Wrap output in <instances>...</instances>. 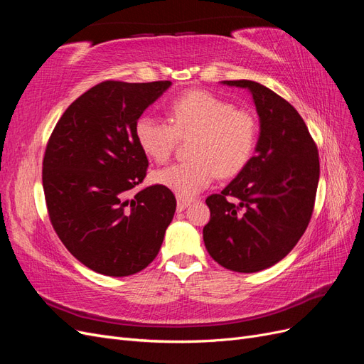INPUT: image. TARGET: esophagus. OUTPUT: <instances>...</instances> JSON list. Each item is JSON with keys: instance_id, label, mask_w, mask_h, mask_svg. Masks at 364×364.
<instances>
[{"instance_id": "1", "label": "esophagus", "mask_w": 364, "mask_h": 364, "mask_svg": "<svg viewBox=\"0 0 364 364\" xmlns=\"http://www.w3.org/2000/svg\"><path fill=\"white\" fill-rule=\"evenodd\" d=\"M191 203V200L190 199H182V197H179L178 199V211L181 213V211H183V209L188 206Z\"/></svg>"}]
</instances>
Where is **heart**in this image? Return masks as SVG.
Segmentation results:
<instances>
[{
    "mask_svg": "<svg viewBox=\"0 0 364 364\" xmlns=\"http://www.w3.org/2000/svg\"><path fill=\"white\" fill-rule=\"evenodd\" d=\"M168 121L149 114L135 123L139 149L156 162L167 161L178 139L194 135L186 162L173 164L151 174L155 183L182 199L206 190L217 176L232 178L249 164L258 139V121L246 109L205 91H190L174 98Z\"/></svg>",
    "mask_w": 364,
    "mask_h": 364,
    "instance_id": "b5f03b06",
    "label": "heart"
}]
</instances>
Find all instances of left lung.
<instances>
[{
  "label": "left lung",
  "mask_w": 364,
  "mask_h": 364,
  "mask_svg": "<svg viewBox=\"0 0 364 364\" xmlns=\"http://www.w3.org/2000/svg\"><path fill=\"white\" fill-rule=\"evenodd\" d=\"M246 87L259 117L257 155L206 205L203 228L209 255L225 269L253 273L281 261L310 223L321 174L314 139L296 109L252 80H225Z\"/></svg>",
  "instance_id": "8db88e82"
}]
</instances>
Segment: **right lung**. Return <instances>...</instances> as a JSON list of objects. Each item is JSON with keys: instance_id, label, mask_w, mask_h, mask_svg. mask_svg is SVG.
<instances>
[{"instance_id": "add662e5", "label": "right lung", "mask_w": 364, "mask_h": 364, "mask_svg": "<svg viewBox=\"0 0 364 364\" xmlns=\"http://www.w3.org/2000/svg\"><path fill=\"white\" fill-rule=\"evenodd\" d=\"M171 82L106 80L73 102L42 161L50 222L71 255L106 277H129L156 258L176 211L161 185L134 191L149 159L135 123Z\"/></svg>"}]
</instances>
